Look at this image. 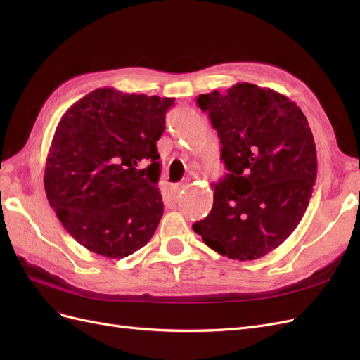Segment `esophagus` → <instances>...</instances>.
<instances>
[{"label":"esophagus","mask_w":360,"mask_h":360,"mask_svg":"<svg viewBox=\"0 0 360 360\" xmlns=\"http://www.w3.org/2000/svg\"><path fill=\"white\" fill-rule=\"evenodd\" d=\"M184 186H186V183H176L172 188H174V191H176V192H180V191L184 189Z\"/></svg>","instance_id":"34e87169"}]
</instances>
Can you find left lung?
Returning a JSON list of instances; mask_svg holds the SVG:
<instances>
[{"label":"left lung","mask_w":360,"mask_h":360,"mask_svg":"<svg viewBox=\"0 0 360 360\" xmlns=\"http://www.w3.org/2000/svg\"><path fill=\"white\" fill-rule=\"evenodd\" d=\"M197 105L221 139L228 172L193 231L228 258L263 257L296 230L312 197L317 151L308 120L284 94L248 82L200 94Z\"/></svg>","instance_id":"obj_1"}]
</instances>
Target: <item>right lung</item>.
Here are the masks:
<instances>
[{
    "label": "right lung",
    "instance_id": "obj_1",
    "mask_svg": "<svg viewBox=\"0 0 360 360\" xmlns=\"http://www.w3.org/2000/svg\"><path fill=\"white\" fill-rule=\"evenodd\" d=\"M172 105L171 97L97 89L61 117L46 159V197L91 252L123 258L153 237L163 214L156 143Z\"/></svg>",
    "mask_w": 360,
    "mask_h": 360
}]
</instances>
